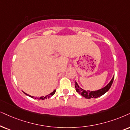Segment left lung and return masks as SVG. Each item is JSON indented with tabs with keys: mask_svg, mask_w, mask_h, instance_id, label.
<instances>
[{
	"mask_svg": "<svg viewBox=\"0 0 130 130\" xmlns=\"http://www.w3.org/2000/svg\"><path fill=\"white\" fill-rule=\"evenodd\" d=\"M113 80H114V76H113L111 81L110 82V83L107 85L106 86H105L104 88H102L101 89L98 90V91H86L85 90L83 89H82L81 88H80V87L78 86V85H77V82H75V88L76 89V91L77 92L79 93V94L81 95L82 96H83V97L86 98H89V99H90V98H96L100 97V96H101V95H104L105 93L109 91V89L110 88L111 85H112Z\"/></svg>",
	"mask_w": 130,
	"mask_h": 130,
	"instance_id": "1",
	"label": "left lung"
}]
</instances>
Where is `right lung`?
<instances>
[{"mask_svg": "<svg viewBox=\"0 0 130 130\" xmlns=\"http://www.w3.org/2000/svg\"><path fill=\"white\" fill-rule=\"evenodd\" d=\"M55 92H56V91L55 90V91H54L53 92H52L51 93H50V94H48V95H46V96H41V97H40V98H38V97H34V96H30V95H27V93H26L25 92H24V93H25L26 95H28V96H30V97H32V98H35V99H38V100H45V99H47V98H50L51 96H52V95H53L54 94H55Z\"/></svg>", "mask_w": 130, "mask_h": 130, "instance_id": "add662e5", "label": "right lung"}]
</instances>
